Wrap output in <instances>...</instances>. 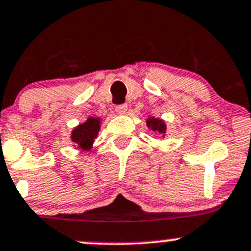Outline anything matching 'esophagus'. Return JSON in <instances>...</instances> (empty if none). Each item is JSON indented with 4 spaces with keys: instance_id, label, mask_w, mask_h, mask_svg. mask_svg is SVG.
<instances>
[{
    "instance_id": "1",
    "label": "esophagus",
    "mask_w": 251,
    "mask_h": 251,
    "mask_svg": "<svg viewBox=\"0 0 251 251\" xmlns=\"http://www.w3.org/2000/svg\"><path fill=\"white\" fill-rule=\"evenodd\" d=\"M115 110H116V113L120 114V115H123V114H125L126 110H127V105H126V104H119V105H116V107H115Z\"/></svg>"
}]
</instances>
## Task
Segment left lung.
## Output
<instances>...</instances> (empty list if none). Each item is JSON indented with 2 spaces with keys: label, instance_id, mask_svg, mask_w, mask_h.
<instances>
[{
  "label": "left lung",
  "instance_id": "obj_1",
  "mask_svg": "<svg viewBox=\"0 0 251 251\" xmlns=\"http://www.w3.org/2000/svg\"><path fill=\"white\" fill-rule=\"evenodd\" d=\"M147 126L151 131L153 132L159 133L163 137H165V132H166V124L163 119H159V118H154V116H149L148 119L146 120Z\"/></svg>",
  "mask_w": 251,
  "mask_h": 251
}]
</instances>
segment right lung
<instances>
[{
	"label": "right lung",
	"mask_w": 251,
	"mask_h": 251,
	"mask_svg": "<svg viewBox=\"0 0 251 251\" xmlns=\"http://www.w3.org/2000/svg\"><path fill=\"white\" fill-rule=\"evenodd\" d=\"M100 130V118L90 116L85 123L77 125L72 131V142L80 151H90L93 146V142L97 138Z\"/></svg>",
	"instance_id": "obj_1"
}]
</instances>
